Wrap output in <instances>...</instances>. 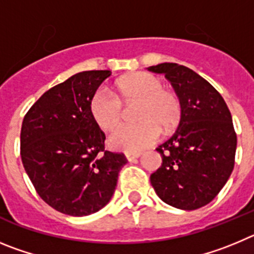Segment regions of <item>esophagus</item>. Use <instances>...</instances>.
I'll use <instances>...</instances> for the list:
<instances>
[{"label":"esophagus","mask_w":254,"mask_h":254,"mask_svg":"<svg viewBox=\"0 0 254 254\" xmlns=\"http://www.w3.org/2000/svg\"><path fill=\"white\" fill-rule=\"evenodd\" d=\"M138 156H141V152H128V154H126V158H127L128 161L134 160V159H137Z\"/></svg>","instance_id":"1"}]
</instances>
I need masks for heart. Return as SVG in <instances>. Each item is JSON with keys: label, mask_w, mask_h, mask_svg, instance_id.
<instances>
[{"label": "heart", "mask_w": 254, "mask_h": 254, "mask_svg": "<svg viewBox=\"0 0 254 254\" xmlns=\"http://www.w3.org/2000/svg\"><path fill=\"white\" fill-rule=\"evenodd\" d=\"M116 93L98 87L89 100V112L94 122L109 131L120 122L123 103H138L136 125L118 126L108 138L112 149L125 152H137L154 145L161 131L169 133L178 127L183 107L176 91L164 87V81L149 72H136L125 76L116 84Z\"/></svg>", "instance_id": "heart-1"}]
</instances>
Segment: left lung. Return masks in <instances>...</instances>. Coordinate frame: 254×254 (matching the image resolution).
<instances>
[{"label":"left lung","instance_id":"obj_1","mask_svg":"<svg viewBox=\"0 0 254 254\" xmlns=\"http://www.w3.org/2000/svg\"><path fill=\"white\" fill-rule=\"evenodd\" d=\"M149 71L164 73L182 100L176 133L158 147L163 164L150 176L164 202L196 210L211 202L233 172L237 133L223 96L193 69L160 64Z\"/></svg>","mask_w":254,"mask_h":254}]
</instances>
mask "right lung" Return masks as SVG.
I'll return each mask as SVG.
<instances>
[{
	"label": "right lung",
	"instance_id": "1",
	"mask_svg": "<svg viewBox=\"0 0 254 254\" xmlns=\"http://www.w3.org/2000/svg\"><path fill=\"white\" fill-rule=\"evenodd\" d=\"M111 71H84L56 85L31 105L20 133L26 174L44 202L62 214L86 216L104 207L127 163L105 150L89 100Z\"/></svg>",
	"mask_w": 254,
	"mask_h": 254
}]
</instances>
